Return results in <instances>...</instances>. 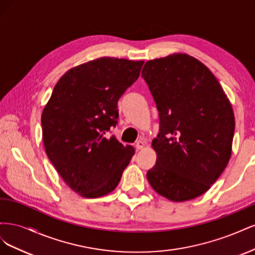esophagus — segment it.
Returning <instances> with one entry per match:
<instances>
[{
	"label": "esophagus",
	"mask_w": 255,
	"mask_h": 255,
	"mask_svg": "<svg viewBox=\"0 0 255 255\" xmlns=\"http://www.w3.org/2000/svg\"><path fill=\"white\" fill-rule=\"evenodd\" d=\"M144 145H145V143H144V141H142V140H138V141L136 142V144H135V146H136V149H137V150H141V149H143V148H144Z\"/></svg>",
	"instance_id": "1"
}]
</instances>
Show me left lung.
<instances>
[{
    "label": "left lung",
    "mask_w": 255,
    "mask_h": 255,
    "mask_svg": "<svg viewBox=\"0 0 255 255\" xmlns=\"http://www.w3.org/2000/svg\"><path fill=\"white\" fill-rule=\"evenodd\" d=\"M141 76L159 113L152 141L156 164L146 173L152 188L174 202L203 195L232 153L235 118L215 75L188 54L146 61Z\"/></svg>",
    "instance_id": "1"
}]
</instances>
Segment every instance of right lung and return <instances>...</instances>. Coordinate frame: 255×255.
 I'll return each mask as SVG.
<instances>
[{
  "label": "right lung",
  "mask_w": 255,
  "mask_h": 255,
  "mask_svg": "<svg viewBox=\"0 0 255 255\" xmlns=\"http://www.w3.org/2000/svg\"><path fill=\"white\" fill-rule=\"evenodd\" d=\"M143 60L101 57L68 70L42 116L44 150L61 179L85 198L112 192L135 154L107 136L117 125L118 100L140 74Z\"/></svg>",
  "instance_id": "1"
}]
</instances>
